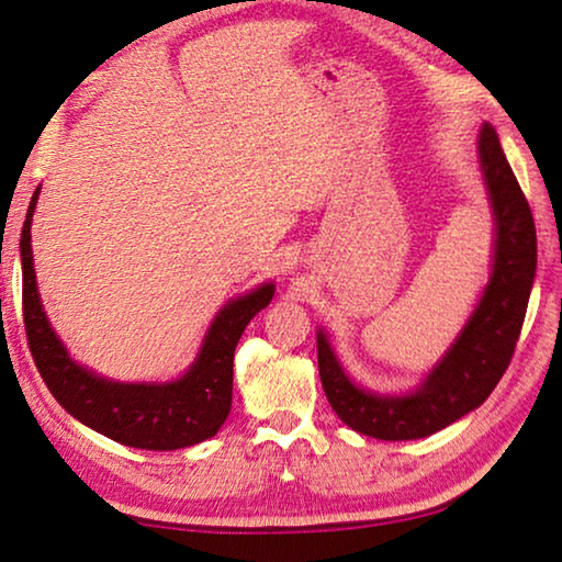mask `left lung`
Segmentation results:
<instances>
[{
  "label": "left lung",
  "mask_w": 562,
  "mask_h": 562,
  "mask_svg": "<svg viewBox=\"0 0 562 562\" xmlns=\"http://www.w3.org/2000/svg\"><path fill=\"white\" fill-rule=\"evenodd\" d=\"M479 164L496 233L491 278L424 382L404 394L372 392L345 372L327 331L317 329L322 386L349 429L382 441L424 439L486 402L510 364L536 278V223L488 123L479 133Z\"/></svg>",
  "instance_id": "obj_1"
}]
</instances>
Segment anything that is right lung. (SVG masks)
Here are the masks:
<instances>
[{
  "label": "right lung",
  "instance_id": "right-lung-1",
  "mask_svg": "<svg viewBox=\"0 0 562 562\" xmlns=\"http://www.w3.org/2000/svg\"><path fill=\"white\" fill-rule=\"evenodd\" d=\"M42 186L34 190L22 227V304L34 364L56 402L76 422L133 449L176 451L211 439L233 406V357L245 327L274 294L272 282L225 302L183 374L170 382H116L76 361L56 335L36 288L32 217Z\"/></svg>",
  "mask_w": 562,
  "mask_h": 562
}]
</instances>
